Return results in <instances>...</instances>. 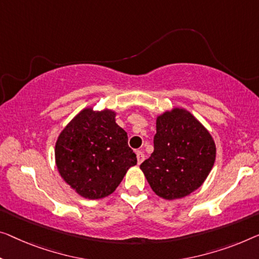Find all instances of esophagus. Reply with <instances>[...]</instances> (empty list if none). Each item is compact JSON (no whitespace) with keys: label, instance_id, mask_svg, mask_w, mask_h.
Instances as JSON below:
<instances>
[{"label":"esophagus","instance_id":"obj_1","mask_svg":"<svg viewBox=\"0 0 259 259\" xmlns=\"http://www.w3.org/2000/svg\"><path fill=\"white\" fill-rule=\"evenodd\" d=\"M136 156H137V163H138V165L140 164H142L143 163V160H144V153H143L142 151H137L136 152Z\"/></svg>","mask_w":259,"mask_h":259}]
</instances>
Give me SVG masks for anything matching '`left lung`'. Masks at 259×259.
I'll return each mask as SVG.
<instances>
[{
    "mask_svg": "<svg viewBox=\"0 0 259 259\" xmlns=\"http://www.w3.org/2000/svg\"><path fill=\"white\" fill-rule=\"evenodd\" d=\"M156 130L153 152L140 167L158 196L185 198L201 186L213 168L215 142L202 123L181 107L158 115Z\"/></svg>",
    "mask_w": 259,
    "mask_h": 259,
    "instance_id": "8db88e82",
    "label": "left lung"
}]
</instances>
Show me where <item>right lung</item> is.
<instances>
[{
    "label": "right lung",
    "mask_w": 259,
    "mask_h": 259,
    "mask_svg": "<svg viewBox=\"0 0 259 259\" xmlns=\"http://www.w3.org/2000/svg\"><path fill=\"white\" fill-rule=\"evenodd\" d=\"M115 117L113 109L83 108L57 138L58 172L84 199L110 195L137 164L136 154L128 146V135Z\"/></svg>",
    "instance_id": "obj_1"
}]
</instances>
